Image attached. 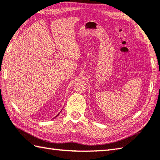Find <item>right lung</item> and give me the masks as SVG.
Segmentation results:
<instances>
[{"mask_svg": "<svg viewBox=\"0 0 160 160\" xmlns=\"http://www.w3.org/2000/svg\"><path fill=\"white\" fill-rule=\"evenodd\" d=\"M59 113H58V115H59ZM58 115H57V116H58ZM56 117H55V118H56Z\"/></svg>", "mask_w": 160, "mask_h": 160, "instance_id": "right-lung-1", "label": "right lung"}]
</instances>
